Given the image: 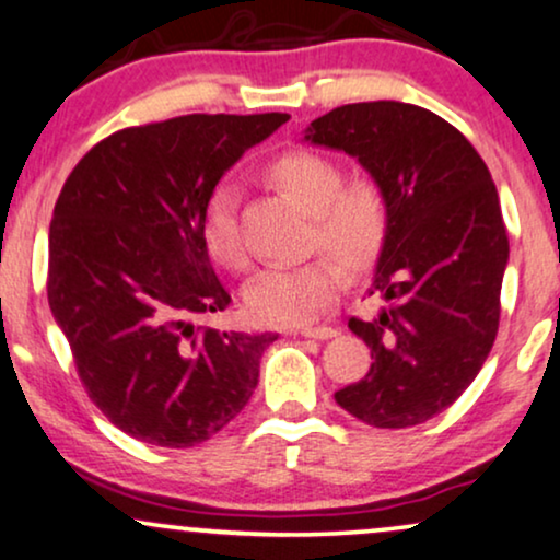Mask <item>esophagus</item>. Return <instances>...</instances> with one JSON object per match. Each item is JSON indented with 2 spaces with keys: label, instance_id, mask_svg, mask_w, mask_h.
<instances>
[{
  "label": "esophagus",
  "instance_id": "obj_1",
  "mask_svg": "<svg viewBox=\"0 0 560 560\" xmlns=\"http://www.w3.org/2000/svg\"><path fill=\"white\" fill-rule=\"evenodd\" d=\"M293 335L314 337V340H332V337H337V329L335 327H301V329H293Z\"/></svg>",
  "mask_w": 560,
  "mask_h": 560
}]
</instances>
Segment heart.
Listing matches in <instances>:
<instances>
[{"instance_id":"b5f03b06","label":"heart","mask_w":560,"mask_h":560,"mask_svg":"<svg viewBox=\"0 0 560 560\" xmlns=\"http://www.w3.org/2000/svg\"><path fill=\"white\" fill-rule=\"evenodd\" d=\"M269 178L314 218V244L332 252L345 267L365 269L384 244V199L371 182L342 186L340 168L312 150H291L275 158ZM202 238L220 265L246 261L238 231V186L220 182L202 210ZM345 288V272L332 257L303 265H272L254 275L244 301L254 322L269 327H301L327 312Z\"/></svg>"}]
</instances>
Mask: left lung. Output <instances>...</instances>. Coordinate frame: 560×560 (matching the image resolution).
I'll return each mask as SVG.
<instances>
[{"label":"left lung","mask_w":560,"mask_h":560,"mask_svg":"<svg viewBox=\"0 0 560 560\" xmlns=\"http://www.w3.org/2000/svg\"><path fill=\"white\" fill-rule=\"evenodd\" d=\"M303 142L355 158L386 212L369 288L384 306L348 322L374 363L337 405L376 428L425 423L472 384L499 332L509 236L491 171L459 129L399 101L335 108Z\"/></svg>","instance_id":"obj_1"}]
</instances>
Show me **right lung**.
Listing matches in <instances>:
<instances>
[{
	"label": "right lung",
	"mask_w": 560,
	"mask_h": 560,
	"mask_svg": "<svg viewBox=\"0 0 560 560\" xmlns=\"http://www.w3.org/2000/svg\"><path fill=\"white\" fill-rule=\"evenodd\" d=\"M288 114H189L95 144L48 228V306L88 397L129 436L186 448L244 410L278 335L197 327L231 295L202 210L225 171Z\"/></svg>",
	"instance_id": "1"
}]
</instances>
